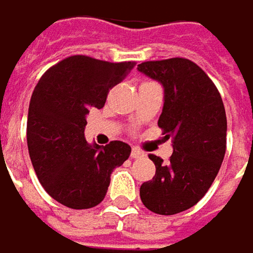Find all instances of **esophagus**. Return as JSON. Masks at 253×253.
<instances>
[{
  "instance_id": "esophagus-1",
  "label": "esophagus",
  "mask_w": 253,
  "mask_h": 253,
  "mask_svg": "<svg viewBox=\"0 0 253 253\" xmlns=\"http://www.w3.org/2000/svg\"><path fill=\"white\" fill-rule=\"evenodd\" d=\"M143 156H144V153L140 149H132V152H131V158L132 159H138V158H143Z\"/></svg>"
}]
</instances>
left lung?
Returning <instances> with one entry per match:
<instances>
[{
  "label": "left lung",
  "mask_w": 253,
  "mask_h": 253,
  "mask_svg": "<svg viewBox=\"0 0 253 253\" xmlns=\"http://www.w3.org/2000/svg\"><path fill=\"white\" fill-rule=\"evenodd\" d=\"M137 69L164 86L158 125L174 149L168 164L150 155L156 174L141 184L140 197L152 212L174 215L194 206L221 168L227 144L224 103L209 76L187 59L144 62Z\"/></svg>",
  "instance_id": "1"
}]
</instances>
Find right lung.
Listing matches in <instances>:
<instances>
[{"instance_id":"1","label":"right lung","mask_w":253,"mask_h":253,"mask_svg":"<svg viewBox=\"0 0 253 253\" xmlns=\"http://www.w3.org/2000/svg\"><path fill=\"white\" fill-rule=\"evenodd\" d=\"M132 66L70 56L50 67L32 92L26 128L29 156L42 187L67 208L97 206L113 169L129 158L126 143L89 144L84 131L89 109H101L109 89Z\"/></svg>"}]
</instances>
